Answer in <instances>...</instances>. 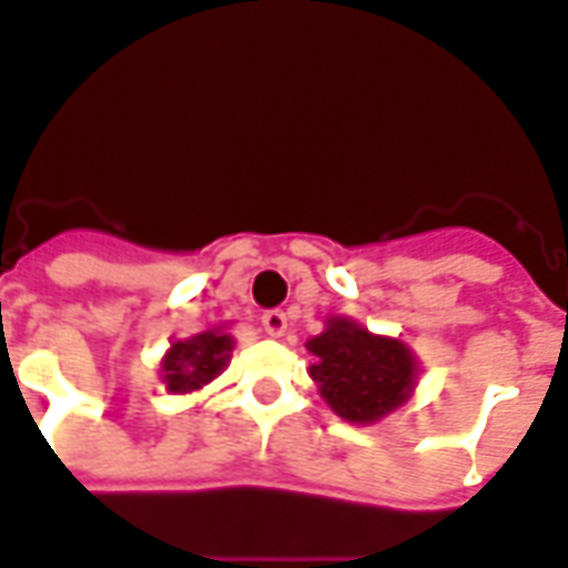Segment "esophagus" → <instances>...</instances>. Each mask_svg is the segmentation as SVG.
I'll return each instance as SVG.
<instances>
[{
  "label": "esophagus",
  "instance_id": "esophagus-1",
  "mask_svg": "<svg viewBox=\"0 0 568 568\" xmlns=\"http://www.w3.org/2000/svg\"><path fill=\"white\" fill-rule=\"evenodd\" d=\"M263 329H266L272 338L284 335V333H287V314L278 312V308H275V312H266V314H263Z\"/></svg>",
  "mask_w": 568,
  "mask_h": 568
}]
</instances>
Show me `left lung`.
<instances>
[{
	"label": "left lung",
	"instance_id": "1",
	"mask_svg": "<svg viewBox=\"0 0 568 568\" xmlns=\"http://www.w3.org/2000/svg\"><path fill=\"white\" fill-rule=\"evenodd\" d=\"M308 375L335 415L351 424H375L408 403L417 381V359L399 338L369 333L347 317H329L308 342Z\"/></svg>",
	"mask_w": 568,
	"mask_h": 568
}]
</instances>
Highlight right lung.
<instances>
[{"mask_svg": "<svg viewBox=\"0 0 568 568\" xmlns=\"http://www.w3.org/2000/svg\"><path fill=\"white\" fill-rule=\"evenodd\" d=\"M233 351V335L214 326L196 333L184 342H172L160 363V378L169 393H193L217 378Z\"/></svg>", "mask_w": 568, "mask_h": 568, "instance_id": "obj_1", "label": "right lung"}]
</instances>
